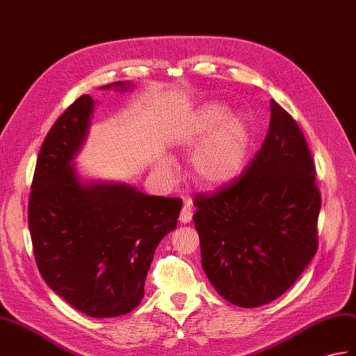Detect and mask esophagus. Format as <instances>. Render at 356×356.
<instances>
[{
    "label": "esophagus",
    "instance_id": "obj_1",
    "mask_svg": "<svg viewBox=\"0 0 356 356\" xmlns=\"http://www.w3.org/2000/svg\"><path fill=\"white\" fill-rule=\"evenodd\" d=\"M191 220H193V206L191 203H185L180 212V222L186 225V222H189Z\"/></svg>",
    "mask_w": 356,
    "mask_h": 356
}]
</instances>
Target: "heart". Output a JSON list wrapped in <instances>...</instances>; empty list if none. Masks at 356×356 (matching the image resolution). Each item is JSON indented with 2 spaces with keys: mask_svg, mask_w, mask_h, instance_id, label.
Here are the masks:
<instances>
[{
  "mask_svg": "<svg viewBox=\"0 0 356 356\" xmlns=\"http://www.w3.org/2000/svg\"><path fill=\"white\" fill-rule=\"evenodd\" d=\"M250 147V129L241 115H227V107L208 103L198 111L179 138V150L194 152L189 177L194 184L213 191L234 181L243 171ZM158 170L170 177L172 165L161 159Z\"/></svg>",
  "mask_w": 356,
  "mask_h": 356,
  "instance_id": "obj_1",
  "label": "heart"
}]
</instances>
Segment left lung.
<instances>
[{
    "instance_id": "obj_1",
    "label": "left lung",
    "mask_w": 356,
    "mask_h": 356,
    "mask_svg": "<svg viewBox=\"0 0 356 356\" xmlns=\"http://www.w3.org/2000/svg\"><path fill=\"white\" fill-rule=\"evenodd\" d=\"M270 113L267 136L244 175L194 200L202 267L217 293L241 308L282 296L318 245L321 197L311 152L275 100Z\"/></svg>"
}]
</instances>
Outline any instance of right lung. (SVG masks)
Returning a JSON list of instances; mask_svg holds the SVG:
<instances>
[{
  "label": "right lung",
  "mask_w": 356,
  "mask_h": 356,
  "mask_svg": "<svg viewBox=\"0 0 356 356\" xmlns=\"http://www.w3.org/2000/svg\"><path fill=\"white\" fill-rule=\"evenodd\" d=\"M127 90L129 83L103 86ZM95 102L81 95L49 129L29 198V227L39 273L77 311L111 318L134 311L161 239L177 226L180 198L147 195L117 181H83L74 158Z\"/></svg>",
  "instance_id": "obj_1"
}]
</instances>
